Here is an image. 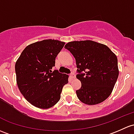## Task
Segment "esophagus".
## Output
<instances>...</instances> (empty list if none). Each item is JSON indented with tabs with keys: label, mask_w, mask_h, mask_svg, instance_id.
Instances as JSON below:
<instances>
[{
	"label": "esophagus",
	"mask_w": 134,
	"mask_h": 134,
	"mask_svg": "<svg viewBox=\"0 0 134 134\" xmlns=\"http://www.w3.org/2000/svg\"><path fill=\"white\" fill-rule=\"evenodd\" d=\"M70 77H71L72 79H75L76 78L75 74H74V73H71V74H70Z\"/></svg>",
	"instance_id": "obj_1"
}]
</instances>
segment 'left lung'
<instances>
[{"label":"left lung","mask_w":134,"mask_h":134,"mask_svg":"<svg viewBox=\"0 0 134 134\" xmlns=\"http://www.w3.org/2000/svg\"><path fill=\"white\" fill-rule=\"evenodd\" d=\"M65 48L75 58L79 72L76 78L81 83L76 92L78 99L88 105L105 101L119 76L116 55L106 45L89 40L68 42Z\"/></svg>","instance_id":"8db88e82"}]
</instances>
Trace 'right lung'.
<instances>
[{
    "mask_svg": "<svg viewBox=\"0 0 134 134\" xmlns=\"http://www.w3.org/2000/svg\"><path fill=\"white\" fill-rule=\"evenodd\" d=\"M56 40H43L29 45L15 63L16 83L21 94L32 105L47 109L60 99L69 75L52 71L55 59L65 45Z\"/></svg>",
    "mask_w": 134,
    "mask_h": 134,
    "instance_id": "obj_1",
    "label": "right lung"
}]
</instances>
